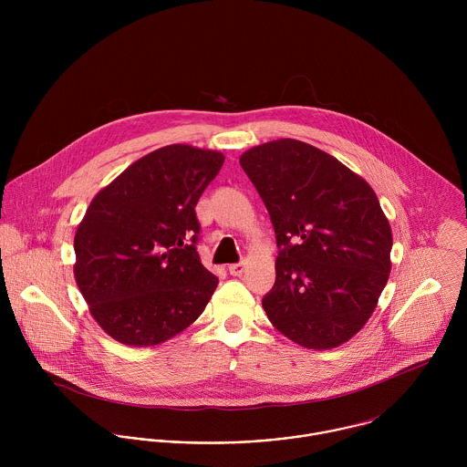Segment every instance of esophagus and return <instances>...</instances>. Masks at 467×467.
Here are the masks:
<instances>
[{"mask_svg":"<svg viewBox=\"0 0 467 467\" xmlns=\"http://www.w3.org/2000/svg\"><path fill=\"white\" fill-rule=\"evenodd\" d=\"M244 269H246L244 263H235V265H230V266H228L230 275H234V276H241V275L244 273Z\"/></svg>","mask_w":467,"mask_h":467,"instance_id":"esophagus-1","label":"esophagus"}]
</instances>
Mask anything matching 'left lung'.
Masks as SVG:
<instances>
[{"label": "left lung", "instance_id": "left-lung-1", "mask_svg": "<svg viewBox=\"0 0 467 467\" xmlns=\"http://www.w3.org/2000/svg\"><path fill=\"white\" fill-rule=\"evenodd\" d=\"M241 167L271 217L276 278L263 307L306 348H333L367 324L390 273L392 232L372 187L293 138L252 147Z\"/></svg>", "mask_w": 467, "mask_h": 467}]
</instances>
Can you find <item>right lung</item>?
<instances>
[{
	"label": "right lung",
	"mask_w": 467,
	"mask_h": 467,
	"mask_svg": "<svg viewBox=\"0 0 467 467\" xmlns=\"http://www.w3.org/2000/svg\"><path fill=\"white\" fill-rule=\"evenodd\" d=\"M224 156L174 143L136 160L89 202L75 280L97 324L117 341L152 347L198 320L217 287L201 265L196 204Z\"/></svg>",
	"instance_id": "obj_1"
}]
</instances>
